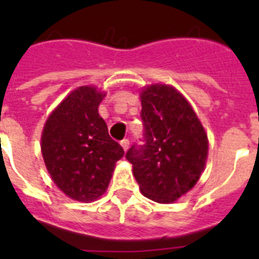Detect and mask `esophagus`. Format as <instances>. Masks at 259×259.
<instances>
[{"instance_id":"1","label":"esophagus","mask_w":259,"mask_h":259,"mask_svg":"<svg viewBox=\"0 0 259 259\" xmlns=\"http://www.w3.org/2000/svg\"><path fill=\"white\" fill-rule=\"evenodd\" d=\"M120 145H122L123 150H124V152H127L128 148H130V141H128L127 139H124L123 141H120Z\"/></svg>"}]
</instances>
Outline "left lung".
I'll return each instance as SVG.
<instances>
[{
    "instance_id": "8db88e82",
    "label": "left lung",
    "mask_w": 259,
    "mask_h": 259,
    "mask_svg": "<svg viewBox=\"0 0 259 259\" xmlns=\"http://www.w3.org/2000/svg\"><path fill=\"white\" fill-rule=\"evenodd\" d=\"M140 98L145 145H134L125 158L145 197L172 203L200 180L209 153L207 134L192 105L175 87L145 85Z\"/></svg>"
}]
</instances>
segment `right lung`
<instances>
[{
	"label": "right lung",
	"mask_w": 259,
	"mask_h": 259,
	"mask_svg": "<svg viewBox=\"0 0 259 259\" xmlns=\"http://www.w3.org/2000/svg\"><path fill=\"white\" fill-rule=\"evenodd\" d=\"M105 96L95 85L77 87L50 113L41 132V154L50 178L80 202L101 197L124 155L98 114Z\"/></svg>",
	"instance_id": "obj_1"
}]
</instances>
